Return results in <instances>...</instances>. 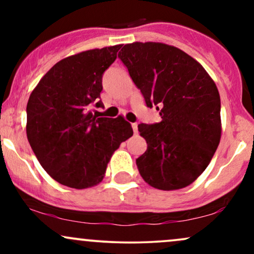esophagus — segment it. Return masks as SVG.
<instances>
[{"instance_id": "esophagus-1", "label": "esophagus", "mask_w": 254, "mask_h": 254, "mask_svg": "<svg viewBox=\"0 0 254 254\" xmlns=\"http://www.w3.org/2000/svg\"><path fill=\"white\" fill-rule=\"evenodd\" d=\"M131 127H132L133 132L137 133V130H138V129H137V123H132V124H131Z\"/></svg>"}]
</instances>
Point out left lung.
<instances>
[{
  "label": "left lung",
  "instance_id": "left-lung-1",
  "mask_svg": "<svg viewBox=\"0 0 254 254\" xmlns=\"http://www.w3.org/2000/svg\"><path fill=\"white\" fill-rule=\"evenodd\" d=\"M118 57L161 122L139 124L147 150L136 159L145 183L159 190L189 186L208 167L221 138V100L205 69L162 43H132Z\"/></svg>",
  "mask_w": 254,
  "mask_h": 254
}]
</instances>
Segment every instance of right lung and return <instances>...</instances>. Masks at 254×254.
<instances>
[{"label": "right lung", "instance_id": "right-lung-1", "mask_svg": "<svg viewBox=\"0 0 254 254\" xmlns=\"http://www.w3.org/2000/svg\"><path fill=\"white\" fill-rule=\"evenodd\" d=\"M122 45L66 57L44 75L27 103L26 132L38 161L52 179L72 189L103 180L111 156L132 136L129 122L95 117L103 106V75Z\"/></svg>", "mask_w": 254, "mask_h": 254}]
</instances>
